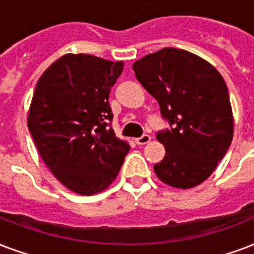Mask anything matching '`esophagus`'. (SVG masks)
<instances>
[{
	"label": "esophagus",
	"instance_id": "1",
	"mask_svg": "<svg viewBox=\"0 0 254 254\" xmlns=\"http://www.w3.org/2000/svg\"><path fill=\"white\" fill-rule=\"evenodd\" d=\"M135 144L137 145H145L148 144L149 141H150V135L149 134H142L141 137H138V138H135Z\"/></svg>",
	"mask_w": 254,
	"mask_h": 254
}]
</instances>
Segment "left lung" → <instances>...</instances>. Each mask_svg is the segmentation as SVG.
<instances>
[{"label":"left lung","instance_id":"obj_1","mask_svg":"<svg viewBox=\"0 0 254 254\" xmlns=\"http://www.w3.org/2000/svg\"><path fill=\"white\" fill-rule=\"evenodd\" d=\"M133 70L168 123L157 131L165 146V157L154 164L157 177L180 189L204 183L233 138L229 93L221 74L196 54L174 48L145 56Z\"/></svg>","mask_w":254,"mask_h":254}]
</instances>
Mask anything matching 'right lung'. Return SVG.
<instances>
[{
  "instance_id": "add662e5",
  "label": "right lung",
  "mask_w": 254,
  "mask_h": 254,
  "mask_svg": "<svg viewBox=\"0 0 254 254\" xmlns=\"http://www.w3.org/2000/svg\"><path fill=\"white\" fill-rule=\"evenodd\" d=\"M123 69L121 61L66 54L36 85L29 131L52 173L82 196L109 187L130 149L116 137L109 104Z\"/></svg>"
}]
</instances>
